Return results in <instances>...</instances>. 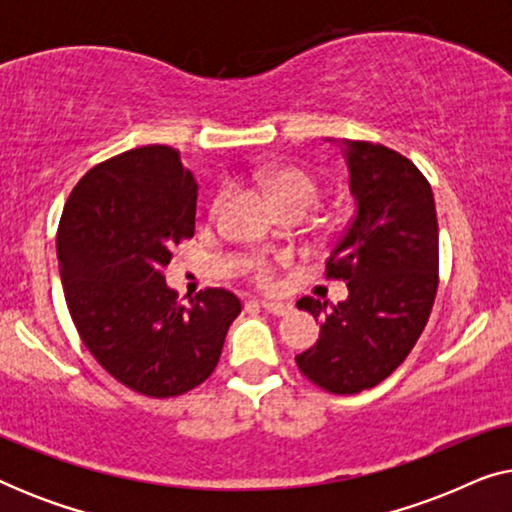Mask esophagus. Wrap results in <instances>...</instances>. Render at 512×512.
Segmentation results:
<instances>
[{
	"mask_svg": "<svg viewBox=\"0 0 512 512\" xmlns=\"http://www.w3.org/2000/svg\"><path fill=\"white\" fill-rule=\"evenodd\" d=\"M263 310L268 314H275V317H286V314L293 312L291 303H277V300H263Z\"/></svg>",
	"mask_w": 512,
	"mask_h": 512,
	"instance_id": "1",
	"label": "esophagus"
}]
</instances>
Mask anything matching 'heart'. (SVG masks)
Returning a JSON list of instances; mask_svg holds the SVG:
<instances>
[{"label": "heart", "mask_w": 512, "mask_h": 512, "mask_svg": "<svg viewBox=\"0 0 512 512\" xmlns=\"http://www.w3.org/2000/svg\"><path fill=\"white\" fill-rule=\"evenodd\" d=\"M263 184L268 188L272 200L277 202L282 212H310L317 207L321 198V188L312 174H307L300 167L282 165L272 167V170L263 172ZM277 275V265L270 258H263L256 265V282L261 286H272Z\"/></svg>", "instance_id": "b5f03b06"}]
</instances>
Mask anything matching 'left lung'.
I'll use <instances>...</instances> for the list:
<instances>
[{"instance_id": "1", "label": "left lung", "mask_w": 512, "mask_h": 512, "mask_svg": "<svg viewBox=\"0 0 512 512\" xmlns=\"http://www.w3.org/2000/svg\"><path fill=\"white\" fill-rule=\"evenodd\" d=\"M352 221L326 261V279L349 298L326 310L317 298L298 310L321 319L317 345L296 356L307 380L352 396L394 373L429 321L438 291V219L429 181L389 146L345 142Z\"/></svg>"}]
</instances>
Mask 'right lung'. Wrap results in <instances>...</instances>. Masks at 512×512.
<instances>
[{
	"label": "right lung",
	"mask_w": 512,
	"mask_h": 512,
	"mask_svg": "<svg viewBox=\"0 0 512 512\" xmlns=\"http://www.w3.org/2000/svg\"><path fill=\"white\" fill-rule=\"evenodd\" d=\"M198 184L172 146L125 151L69 193L58 226L67 310L83 345L125 387L149 398L191 391L214 373L242 303L200 291L191 307L167 289L172 249L195 235Z\"/></svg>",
	"instance_id": "add662e5"
}]
</instances>
